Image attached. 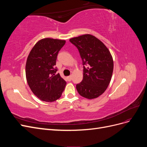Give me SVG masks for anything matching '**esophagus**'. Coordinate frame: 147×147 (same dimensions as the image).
I'll return each mask as SVG.
<instances>
[{"label":"esophagus","mask_w":147,"mask_h":147,"mask_svg":"<svg viewBox=\"0 0 147 147\" xmlns=\"http://www.w3.org/2000/svg\"><path fill=\"white\" fill-rule=\"evenodd\" d=\"M67 79L68 81H71V80H72V76L70 75V76L67 77Z\"/></svg>","instance_id":"34e87169"}]
</instances>
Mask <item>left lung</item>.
Returning <instances> with one entry per match:
<instances>
[{
    "label": "left lung",
    "instance_id": "1",
    "mask_svg": "<svg viewBox=\"0 0 147 147\" xmlns=\"http://www.w3.org/2000/svg\"><path fill=\"white\" fill-rule=\"evenodd\" d=\"M69 41L77 48L83 65V78L77 84V90L85 98H96L104 92L112 78V56L104 44L92 35H83Z\"/></svg>",
    "mask_w": 147,
    "mask_h": 147
}]
</instances>
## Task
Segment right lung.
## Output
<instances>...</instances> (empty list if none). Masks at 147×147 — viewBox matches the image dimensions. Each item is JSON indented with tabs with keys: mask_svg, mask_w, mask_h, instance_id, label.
Here are the masks:
<instances>
[{
	"mask_svg": "<svg viewBox=\"0 0 147 147\" xmlns=\"http://www.w3.org/2000/svg\"><path fill=\"white\" fill-rule=\"evenodd\" d=\"M65 41L46 38L31 50L26 64V75L31 91L41 100L54 102L60 98L66 82L57 74V56Z\"/></svg>",
	"mask_w": 147,
	"mask_h": 147,
	"instance_id": "obj_1",
	"label": "right lung"
}]
</instances>
